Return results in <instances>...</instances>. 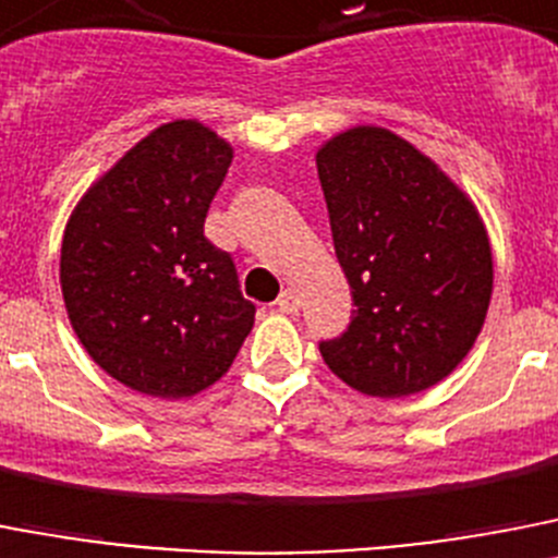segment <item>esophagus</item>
Segmentation results:
<instances>
[{"label": "esophagus", "mask_w": 558, "mask_h": 558, "mask_svg": "<svg viewBox=\"0 0 558 558\" xmlns=\"http://www.w3.org/2000/svg\"><path fill=\"white\" fill-rule=\"evenodd\" d=\"M275 306H278L283 314H298L300 294L294 292V289H286V292H280V298H278V303H275Z\"/></svg>", "instance_id": "obj_1"}]
</instances>
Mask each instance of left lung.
Here are the masks:
<instances>
[{
  "label": "left lung",
  "mask_w": 558,
  "mask_h": 558,
  "mask_svg": "<svg viewBox=\"0 0 558 558\" xmlns=\"http://www.w3.org/2000/svg\"><path fill=\"white\" fill-rule=\"evenodd\" d=\"M353 314L326 365L379 399L438 385L472 351L492 300L486 227L454 182L387 129L360 125L317 154Z\"/></svg>",
  "instance_id": "obj_1"
}]
</instances>
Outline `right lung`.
<instances>
[{"mask_svg": "<svg viewBox=\"0 0 558 558\" xmlns=\"http://www.w3.org/2000/svg\"><path fill=\"white\" fill-rule=\"evenodd\" d=\"M232 148L196 120L159 125L81 198L61 292L81 345L137 393L182 399L219 381L255 319L205 219Z\"/></svg>", "mask_w": 558, "mask_h": 558, "instance_id": "right-lung-1", "label": "right lung"}]
</instances>
